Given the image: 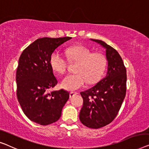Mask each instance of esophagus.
Returning <instances> with one entry per match:
<instances>
[{
    "instance_id": "esophagus-1",
    "label": "esophagus",
    "mask_w": 149,
    "mask_h": 149,
    "mask_svg": "<svg viewBox=\"0 0 149 149\" xmlns=\"http://www.w3.org/2000/svg\"><path fill=\"white\" fill-rule=\"evenodd\" d=\"M77 94V92H70V97H72L73 96H74L75 95H76Z\"/></svg>"
}]
</instances>
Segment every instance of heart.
Instances as JSON below:
<instances>
[{"instance_id": "b5f03b06", "label": "heart", "mask_w": 149, "mask_h": 149, "mask_svg": "<svg viewBox=\"0 0 149 149\" xmlns=\"http://www.w3.org/2000/svg\"><path fill=\"white\" fill-rule=\"evenodd\" d=\"M68 60L77 61L75 74H69L62 79L61 87L68 90H76L85 85L94 84L101 79L105 72L107 60L105 55L99 52L92 53L84 45H74L65 51ZM49 65L55 72L64 74L67 70L68 61L57 51L49 57Z\"/></svg>"}]
</instances>
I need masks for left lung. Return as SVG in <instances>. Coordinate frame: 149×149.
<instances>
[{"mask_svg": "<svg viewBox=\"0 0 149 149\" xmlns=\"http://www.w3.org/2000/svg\"><path fill=\"white\" fill-rule=\"evenodd\" d=\"M92 40L106 48L108 72L94 87L80 93L83 106L79 120L87 127L97 129L112 123L120 109L126 96V70L115 49L101 40Z\"/></svg>", "mask_w": 149, "mask_h": 149, "instance_id": "1", "label": "left lung"}]
</instances>
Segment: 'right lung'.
<instances>
[{"label":"right lung","mask_w":149,"mask_h":149,"mask_svg":"<svg viewBox=\"0 0 149 149\" xmlns=\"http://www.w3.org/2000/svg\"><path fill=\"white\" fill-rule=\"evenodd\" d=\"M70 37L37 39L23 50L19 57L16 81L17 96L25 114L41 125L56 122L70 97L61 89L49 92L57 84L49 65V57L55 49Z\"/></svg>","instance_id":"add662e5"}]
</instances>
